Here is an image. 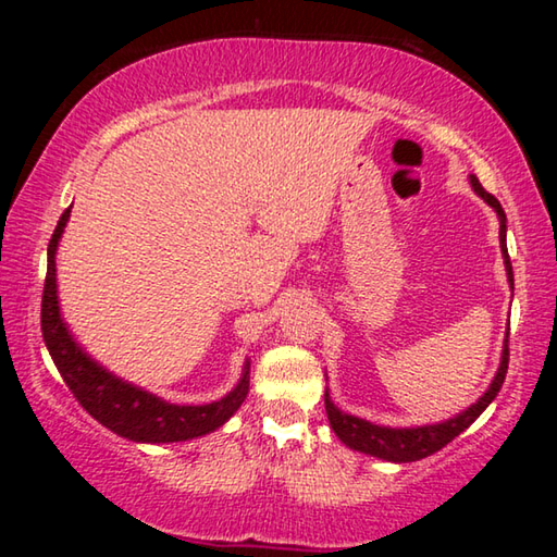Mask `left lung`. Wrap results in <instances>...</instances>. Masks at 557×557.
<instances>
[{
    "mask_svg": "<svg viewBox=\"0 0 557 557\" xmlns=\"http://www.w3.org/2000/svg\"><path fill=\"white\" fill-rule=\"evenodd\" d=\"M471 186H474V191L498 213V221H502V233H498V238H502V252H504L508 282L513 285V268H511V258H508V250H506V213L496 196L488 194L486 188L479 184L476 176H471ZM506 371H508V338L504 344L502 366H498V373H496L494 383L488 385V391L474 405H471L469 410L457 414L455 420L442 422V425L391 430V428L371 425V422L358 420V418H354V414L342 412L332 400H329V393L324 395V405H326L329 422H332V430L336 432V437L342 440L346 447L366 451V455H373V457H381L388 461H418L422 457L435 455L437 449L449 445V442L455 440L459 432H465L471 422H474L479 414L488 408V403H492L498 395V391H502Z\"/></svg>",
    "mask_w": 557,
    "mask_h": 557,
    "instance_id": "left-lung-1",
    "label": "left lung"
}]
</instances>
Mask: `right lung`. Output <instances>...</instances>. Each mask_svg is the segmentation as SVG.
Here are the masks:
<instances>
[{"label": "right lung", "instance_id": "right-lung-1", "mask_svg": "<svg viewBox=\"0 0 557 557\" xmlns=\"http://www.w3.org/2000/svg\"><path fill=\"white\" fill-rule=\"evenodd\" d=\"M69 215L71 209H65L49 240V270H46L41 297V332L55 369H59L63 383L69 385L73 398L100 425L135 442H184L221 428L248 395V371H245L243 381L235 385V391L219 403L172 405L102 371L73 342L59 312V297H55V248H59V238Z\"/></svg>", "mask_w": 557, "mask_h": 557}]
</instances>
